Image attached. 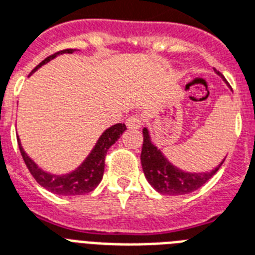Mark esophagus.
I'll list each match as a JSON object with an SVG mask.
<instances>
[{"label": "esophagus", "instance_id": "1", "mask_svg": "<svg viewBox=\"0 0 255 255\" xmlns=\"http://www.w3.org/2000/svg\"><path fill=\"white\" fill-rule=\"evenodd\" d=\"M126 126H128L129 129H139L142 126V120L138 117V116H131V117L128 118Z\"/></svg>", "mask_w": 255, "mask_h": 255}]
</instances>
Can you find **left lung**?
I'll list each match as a JSON object with an SVG mask.
<instances>
[{"label":"left lung","instance_id":"1","mask_svg":"<svg viewBox=\"0 0 255 255\" xmlns=\"http://www.w3.org/2000/svg\"><path fill=\"white\" fill-rule=\"evenodd\" d=\"M216 73L224 78L220 72ZM224 81L226 82L225 78ZM142 133H143L141 153L142 170H143L147 182L151 185L154 190L161 194L182 195L197 190L216 174L225 161L224 158L214 169L209 171H195V173L194 171H185L173 165L165 157L162 150L158 149L157 145H154L147 128H143Z\"/></svg>","mask_w":255,"mask_h":255}]
</instances>
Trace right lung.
<instances>
[{
  "label": "right lung",
  "instance_id": "obj_1",
  "mask_svg": "<svg viewBox=\"0 0 255 255\" xmlns=\"http://www.w3.org/2000/svg\"><path fill=\"white\" fill-rule=\"evenodd\" d=\"M74 50L76 49H66V50H61L58 53H54L52 56L45 58L41 64L37 65L31 70L30 74H33L42 65L47 64L53 58H56L57 56L64 54V53L72 54ZM125 130L126 126L124 124H116V125L108 128L104 133L101 134L98 141L96 142V145L92 149V151L84 159V162L81 163L78 167H76L74 170L70 171V173H66V174H52V173H47V171L42 170L25 153L19 138H17V141H18L19 151H21L23 161L26 163L27 169H29L31 175L34 177L35 181L41 186L58 195H82L86 194V193H90V191L94 190L98 186V183L101 182V179L104 177L106 153H108L110 146L116 143V141L121 137L122 133Z\"/></svg>",
  "mask_w": 255,
  "mask_h": 255
}]
</instances>
